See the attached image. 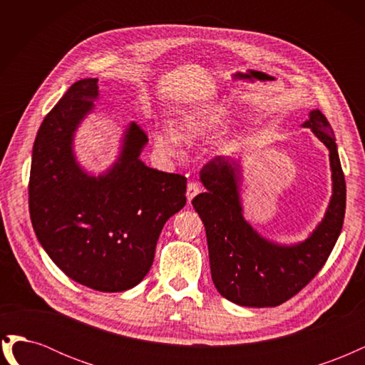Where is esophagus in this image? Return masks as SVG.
I'll return each mask as SVG.
<instances>
[{
	"instance_id": "esophagus-1",
	"label": "esophagus",
	"mask_w": 365,
	"mask_h": 365,
	"mask_svg": "<svg viewBox=\"0 0 365 365\" xmlns=\"http://www.w3.org/2000/svg\"><path fill=\"white\" fill-rule=\"evenodd\" d=\"M201 192V187L197 182H189V185H187V201L192 202L193 197Z\"/></svg>"
}]
</instances>
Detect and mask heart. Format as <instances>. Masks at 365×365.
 I'll use <instances>...</instances> for the list:
<instances>
[{"label": "heart", "mask_w": 365, "mask_h": 365, "mask_svg": "<svg viewBox=\"0 0 365 365\" xmlns=\"http://www.w3.org/2000/svg\"><path fill=\"white\" fill-rule=\"evenodd\" d=\"M225 123V113L220 108H212V109H202V111L190 113L184 115L178 126H176V134L181 140L190 141L193 138H197L201 135L208 134V132L216 130ZM153 141L155 146L163 153H173L176 137L170 128H160L153 132Z\"/></svg>", "instance_id": "heart-1"}]
</instances>
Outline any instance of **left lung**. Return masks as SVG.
<instances>
[{"instance_id":"8db88e82","label":"left lung","mask_w":365,"mask_h":365,"mask_svg":"<svg viewBox=\"0 0 365 365\" xmlns=\"http://www.w3.org/2000/svg\"><path fill=\"white\" fill-rule=\"evenodd\" d=\"M329 149L334 195L322 224L302 244L283 247L259 236L242 216L240 165L225 157L201 169L205 193L195 196L202 219L212 279L219 294L240 306L272 307L300 292L324 267L341 233L346 213V180L334 130L315 109L303 123Z\"/></svg>"}]
</instances>
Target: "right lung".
Returning a JSON list of instances; mask_svg holds the SVG:
<instances>
[{
  "label": "right lung",
  "instance_id": "right-lung-1",
  "mask_svg": "<svg viewBox=\"0 0 365 365\" xmlns=\"http://www.w3.org/2000/svg\"><path fill=\"white\" fill-rule=\"evenodd\" d=\"M97 82L73 83L43 118L33 145L29 208L38 240L65 275L96 291L121 292L149 272L165 220L185 205L187 180L138 158L148 135L137 123L105 175L79 168L73 135L93 109Z\"/></svg>",
  "mask_w": 365,
  "mask_h": 365
}]
</instances>
